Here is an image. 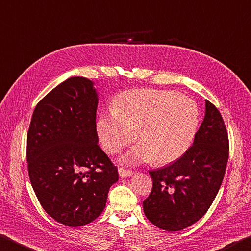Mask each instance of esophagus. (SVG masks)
I'll list each match as a JSON object with an SVG mask.
<instances>
[{
	"mask_svg": "<svg viewBox=\"0 0 251 251\" xmlns=\"http://www.w3.org/2000/svg\"><path fill=\"white\" fill-rule=\"evenodd\" d=\"M134 174L133 171H130V170H126L123 168L119 169V175H120V177L122 178H126V177H129V176H132Z\"/></svg>",
	"mask_w": 251,
	"mask_h": 251,
	"instance_id": "obj_1",
	"label": "esophagus"
}]
</instances>
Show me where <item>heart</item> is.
I'll list each match as a JSON object with an SVG mask.
<instances>
[{"label": "heart", "instance_id": "heart-1", "mask_svg": "<svg viewBox=\"0 0 251 251\" xmlns=\"http://www.w3.org/2000/svg\"><path fill=\"white\" fill-rule=\"evenodd\" d=\"M200 125V110L188 97L170 90L133 89L122 92L113 110L97 121L101 146L116 154L137 139L140 142L121 157L123 163L152 161L173 163L192 146Z\"/></svg>", "mask_w": 251, "mask_h": 251}]
</instances>
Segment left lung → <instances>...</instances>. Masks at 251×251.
Returning <instances> with one entry per match:
<instances>
[{
	"mask_svg": "<svg viewBox=\"0 0 251 251\" xmlns=\"http://www.w3.org/2000/svg\"><path fill=\"white\" fill-rule=\"evenodd\" d=\"M229 142L221 112L205 101V117L193 146L173 163L150 171L152 191L143 212L153 225L178 231L204 216L222 185Z\"/></svg>",
	"mask_w": 251,
	"mask_h": 251,
	"instance_id": "left-lung-1",
	"label": "left lung"
}]
</instances>
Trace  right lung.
<instances>
[{
    "mask_svg": "<svg viewBox=\"0 0 251 251\" xmlns=\"http://www.w3.org/2000/svg\"><path fill=\"white\" fill-rule=\"evenodd\" d=\"M95 82L70 77L39 101L27 133L33 190L45 212L69 227L102 213L118 169L98 146Z\"/></svg>",
    "mask_w": 251,
    "mask_h": 251,
    "instance_id": "right-lung-1",
    "label": "right lung"
}]
</instances>
